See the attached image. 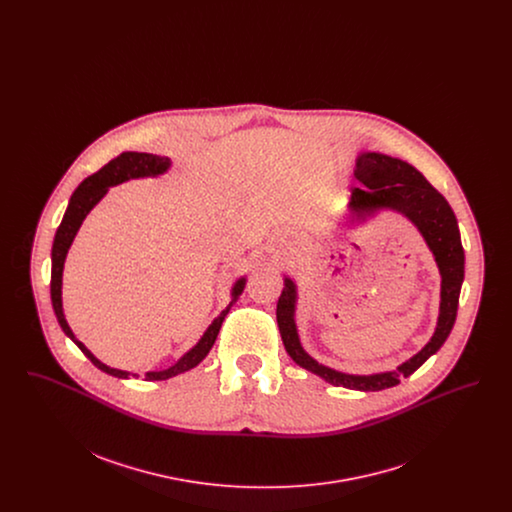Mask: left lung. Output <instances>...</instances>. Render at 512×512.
<instances>
[{"mask_svg":"<svg viewBox=\"0 0 512 512\" xmlns=\"http://www.w3.org/2000/svg\"><path fill=\"white\" fill-rule=\"evenodd\" d=\"M355 178L363 184L353 188L349 203V209L357 217L372 215L378 209H395L403 213L418 228L436 257L441 274V303L438 326L432 340L397 370L355 376L318 365L313 357L303 351L293 320L297 292L290 278H284V290L276 303V320L284 347L297 365L307 368L334 386L361 391L388 390L397 386L403 376H411L416 368L424 365L451 334L464 280L463 244L455 213L447 199L413 165L382 153H363L357 159Z\"/></svg>","mask_w":512,"mask_h":512,"instance_id":"left-lung-1","label":"left lung"}]
</instances>
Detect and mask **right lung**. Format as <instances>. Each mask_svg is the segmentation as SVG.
Wrapping results in <instances>:
<instances>
[{
	"label": "right lung",
	"instance_id": "add662e5",
	"mask_svg": "<svg viewBox=\"0 0 512 512\" xmlns=\"http://www.w3.org/2000/svg\"><path fill=\"white\" fill-rule=\"evenodd\" d=\"M171 167V159L169 157H161V155H153V153H138V151H124L119 157L111 159L105 167H101L98 172H94L92 176L84 178L80 182V186L74 190L69 201V207L65 211V217L61 220L57 232H55V240L51 247V303H53V311L55 317L59 320V326L63 328V332L71 338V340L80 347V351L98 366L99 370L117 376V378H128V376H138V374H130L124 370H117L111 366L99 363L98 359L74 338L73 330L69 328L67 320L63 317V301H61V278H63V265H65V257L67 251L73 244L74 236L82 224V220L86 219V215L92 211V207L98 203L103 195L107 194V188L117 186L124 180L130 178H142V176H157L163 174ZM245 278H240L234 288H232V301L230 305L220 313V317L213 320V324L205 330L203 338L197 341V345L192 347L176 365H172L167 370H159V372H147L146 380H167L176 374H182L190 368L199 365L207 353L211 351L213 343L219 336L220 324L224 317L228 315L230 307L236 303L238 295L244 292Z\"/></svg>",
	"mask_w": 512,
	"mask_h": 512
}]
</instances>
